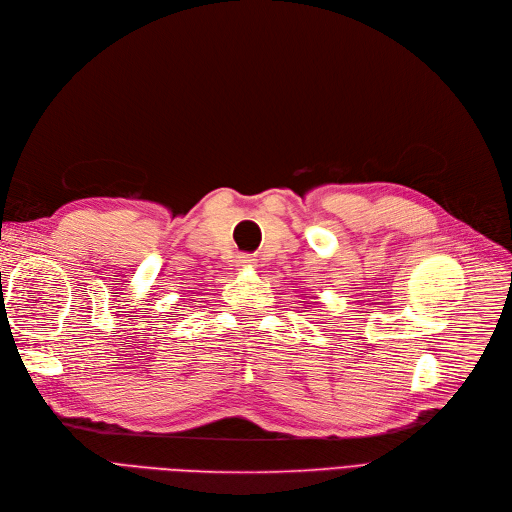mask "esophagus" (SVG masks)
<instances>
[{
    "mask_svg": "<svg viewBox=\"0 0 512 512\" xmlns=\"http://www.w3.org/2000/svg\"><path fill=\"white\" fill-rule=\"evenodd\" d=\"M254 264V258L248 256V254H241L237 256V266H252Z\"/></svg>",
    "mask_w": 512,
    "mask_h": 512,
    "instance_id": "34e87169",
    "label": "esophagus"
}]
</instances>
